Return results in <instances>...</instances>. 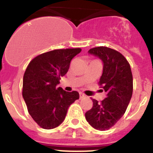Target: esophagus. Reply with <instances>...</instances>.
Here are the masks:
<instances>
[{
	"mask_svg": "<svg viewBox=\"0 0 153 153\" xmlns=\"http://www.w3.org/2000/svg\"><path fill=\"white\" fill-rule=\"evenodd\" d=\"M79 95H80V99H81V98L85 97V95L83 93H79Z\"/></svg>",
	"mask_w": 153,
	"mask_h": 153,
	"instance_id": "34e87169",
	"label": "esophagus"
}]
</instances>
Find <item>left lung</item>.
<instances>
[{
  "instance_id": "obj_1",
  "label": "left lung",
  "mask_w": 153,
  "mask_h": 153,
  "mask_svg": "<svg viewBox=\"0 0 153 153\" xmlns=\"http://www.w3.org/2000/svg\"><path fill=\"white\" fill-rule=\"evenodd\" d=\"M88 53L104 63L99 85L107 95L100 103L93 99V108L85 113V118L92 127L105 131L114 126L127 109L133 90L132 71L127 59L115 49L100 46Z\"/></svg>"
}]
</instances>
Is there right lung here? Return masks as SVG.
<instances>
[{"label":"right lung","instance_id":"right-lung-1","mask_svg":"<svg viewBox=\"0 0 153 153\" xmlns=\"http://www.w3.org/2000/svg\"><path fill=\"white\" fill-rule=\"evenodd\" d=\"M81 48H62L36 56L29 62L23 77L22 95L28 113L45 129L64 121L68 107L79 99L76 91L66 92L56 85L67 73L70 62Z\"/></svg>","mask_w":153,"mask_h":153}]
</instances>
